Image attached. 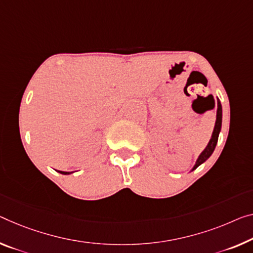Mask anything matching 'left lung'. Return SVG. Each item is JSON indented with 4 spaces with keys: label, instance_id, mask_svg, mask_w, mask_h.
<instances>
[{
    "label": "left lung",
    "instance_id": "left-lung-1",
    "mask_svg": "<svg viewBox=\"0 0 253 253\" xmlns=\"http://www.w3.org/2000/svg\"><path fill=\"white\" fill-rule=\"evenodd\" d=\"M220 127H221V105H220L219 100H217V118H216L215 127H213V131H212L211 139L209 140L207 147H206L205 150L200 154V156L198 157L197 162H196V165L193 166L192 170L196 169L198 166L203 164L204 162L207 161V159L211 156V154L213 153V150H215V147L217 145V140H218V134L220 132Z\"/></svg>",
    "mask_w": 253,
    "mask_h": 253
}]
</instances>
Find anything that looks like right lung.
<instances>
[{"mask_svg": "<svg viewBox=\"0 0 253 253\" xmlns=\"http://www.w3.org/2000/svg\"><path fill=\"white\" fill-rule=\"evenodd\" d=\"M59 172L61 173V174H70L71 172H62V170H59Z\"/></svg>", "mask_w": 253, "mask_h": 253, "instance_id": "add662e5", "label": "right lung"}]
</instances>
